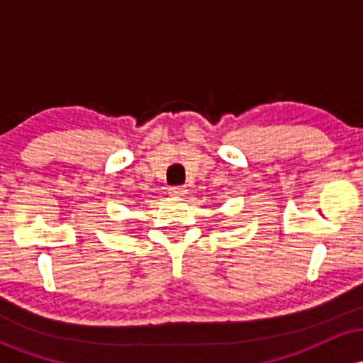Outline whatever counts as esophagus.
<instances>
[{"instance_id":"obj_1","label":"esophagus","mask_w":363,"mask_h":363,"mask_svg":"<svg viewBox=\"0 0 363 363\" xmlns=\"http://www.w3.org/2000/svg\"><path fill=\"white\" fill-rule=\"evenodd\" d=\"M169 194L172 196V198H182V196L187 194V189L182 186H172L169 187Z\"/></svg>"}]
</instances>
